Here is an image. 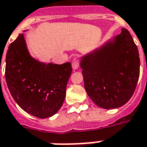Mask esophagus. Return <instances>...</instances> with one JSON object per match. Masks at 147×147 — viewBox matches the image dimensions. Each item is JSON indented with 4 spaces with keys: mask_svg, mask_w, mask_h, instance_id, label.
<instances>
[{
    "mask_svg": "<svg viewBox=\"0 0 147 147\" xmlns=\"http://www.w3.org/2000/svg\"><path fill=\"white\" fill-rule=\"evenodd\" d=\"M79 59L78 57H74L73 59V61H72V66H73V69H78V67H79Z\"/></svg>",
    "mask_w": 147,
    "mask_h": 147,
    "instance_id": "esophagus-1",
    "label": "esophagus"
}]
</instances>
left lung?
Instances as JSON below:
<instances>
[{"label": "left lung", "instance_id": "obj_1", "mask_svg": "<svg viewBox=\"0 0 147 147\" xmlns=\"http://www.w3.org/2000/svg\"><path fill=\"white\" fill-rule=\"evenodd\" d=\"M86 91L105 109L121 107L134 93L140 74L139 53L129 31L121 33L82 58Z\"/></svg>", "mask_w": 147, "mask_h": 147}]
</instances>
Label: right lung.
<instances>
[{
  "label": "right lung",
  "mask_w": 147,
  "mask_h": 147,
  "mask_svg": "<svg viewBox=\"0 0 147 147\" xmlns=\"http://www.w3.org/2000/svg\"><path fill=\"white\" fill-rule=\"evenodd\" d=\"M5 62L8 88L22 109L39 118L57 113L65 98L67 82L72 73L69 62L44 64L33 59L23 34L9 46Z\"/></svg>",
  "instance_id": "add662e5"
}]
</instances>
